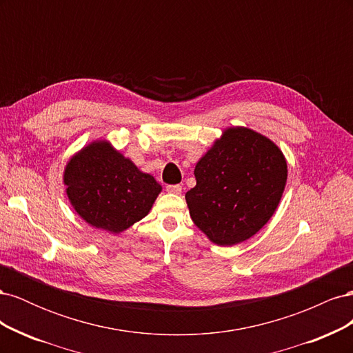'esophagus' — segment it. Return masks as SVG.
I'll list each match as a JSON object with an SVG mask.
<instances>
[{
    "mask_svg": "<svg viewBox=\"0 0 353 353\" xmlns=\"http://www.w3.org/2000/svg\"><path fill=\"white\" fill-rule=\"evenodd\" d=\"M166 191L168 193H172V194H181V191H183V188H181V185L175 184V185H166Z\"/></svg>",
    "mask_w": 353,
    "mask_h": 353,
    "instance_id": "obj_1",
    "label": "esophagus"
}]
</instances>
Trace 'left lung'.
Instances as JSON below:
<instances>
[{
    "instance_id": "obj_1",
    "label": "left lung",
    "mask_w": 353,
    "mask_h": 353,
    "mask_svg": "<svg viewBox=\"0 0 353 353\" xmlns=\"http://www.w3.org/2000/svg\"><path fill=\"white\" fill-rule=\"evenodd\" d=\"M187 191L190 216L218 245L254 236L279 206L287 181L283 152L270 138L244 126L222 132L194 169Z\"/></svg>"
}]
</instances>
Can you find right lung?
Wrapping results in <instances>:
<instances>
[{"mask_svg": "<svg viewBox=\"0 0 353 353\" xmlns=\"http://www.w3.org/2000/svg\"><path fill=\"white\" fill-rule=\"evenodd\" d=\"M66 194L91 227L119 234L150 212L162 185L105 140L92 141L65 168Z\"/></svg>", "mask_w": 353, "mask_h": 353, "instance_id": "obj_1", "label": "right lung"}]
</instances>
